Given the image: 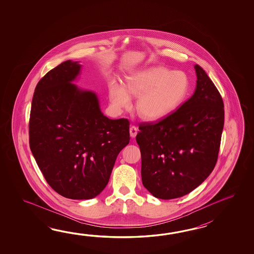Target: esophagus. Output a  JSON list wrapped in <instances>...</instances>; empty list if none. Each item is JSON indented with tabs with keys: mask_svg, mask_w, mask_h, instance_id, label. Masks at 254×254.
Segmentation results:
<instances>
[{
	"mask_svg": "<svg viewBox=\"0 0 254 254\" xmlns=\"http://www.w3.org/2000/svg\"><path fill=\"white\" fill-rule=\"evenodd\" d=\"M137 132H138V129H137L136 126H131L129 128V134H130L131 138H134L135 136L137 135Z\"/></svg>",
	"mask_w": 254,
	"mask_h": 254,
	"instance_id": "obj_1",
	"label": "esophagus"
}]
</instances>
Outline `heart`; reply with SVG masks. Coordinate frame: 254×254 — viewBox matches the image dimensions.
I'll list each match as a JSON object with an SVG mask.
<instances>
[{"label": "heart", "mask_w": 254, "mask_h": 254, "mask_svg": "<svg viewBox=\"0 0 254 254\" xmlns=\"http://www.w3.org/2000/svg\"><path fill=\"white\" fill-rule=\"evenodd\" d=\"M190 79L182 70L152 66L130 72L125 86L116 80L109 84V99L116 111L128 110L131 96L137 97L136 110L142 118L160 120L173 114L185 102L190 91Z\"/></svg>", "instance_id": "b5f03b06"}]
</instances>
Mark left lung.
Masks as SVG:
<instances>
[{
	"label": "left lung",
	"instance_id": "8db88e82",
	"mask_svg": "<svg viewBox=\"0 0 254 254\" xmlns=\"http://www.w3.org/2000/svg\"><path fill=\"white\" fill-rule=\"evenodd\" d=\"M194 93L165 119L142 123L136 141L142 184L154 197L188 194L215 167L224 125L222 98L205 70L194 65Z\"/></svg>",
	"mask_w": 254,
	"mask_h": 254
}]
</instances>
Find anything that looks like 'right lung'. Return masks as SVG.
Wrapping results in <instances>:
<instances>
[{
    "label": "right lung",
    "instance_id": "1",
    "mask_svg": "<svg viewBox=\"0 0 254 254\" xmlns=\"http://www.w3.org/2000/svg\"><path fill=\"white\" fill-rule=\"evenodd\" d=\"M80 62L68 60L40 80L33 94L30 148L49 185L72 200L100 194L129 143V121L101 111L97 94L77 86Z\"/></svg>",
    "mask_w": 254,
    "mask_h": 254
}]
</instances>
